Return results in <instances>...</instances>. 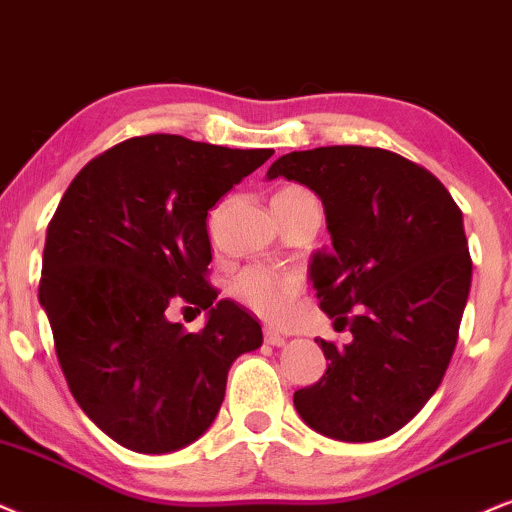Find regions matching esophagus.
<instances>
[{
	"instance_id": "obj_1",
	"label": "esophagus",
	"mask_w": 512,
	"mask_h": 512,
	"mask_svg": "<svg viewBox=\"0 0 512 512\" xmlns=\"http://www.w3.org/2000/svg\"><path fill=\"white\" fill-rule=\"evenodd\" d=\"M264 340H267L269 345H274V347H283L288 342L286 335L278 333L276 328H271V326H264Z\"/></svg>"
}]
</instances>
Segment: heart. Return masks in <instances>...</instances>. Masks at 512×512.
Returning a JSON list of instances; mask_svg holds the SVG:
<instances>
[{
    "label": "heart",
    "instance_id": "1",
    "mask_svg": "<svg viewBox=\"0 0 512 512\" xmlns=\"http://www.w3.org/2000/svg\"><path fill=\"white\" fill-rule=\"evenodd\" d=\"M295 198H314L312 193L304 191L302 186H286L276 193L274 200H295ZM302 293V281L288 271H276L267 267H250L241 271L234 281L236 300L248 307L250 312L269 321L283 319L297 297Z\"/></svg>",
    "mask_w": 512,
    "mask_h": 512
}]
</instances>
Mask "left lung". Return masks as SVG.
<instances>
[{"instance_id":"obj_1","label":"left lung","mask_w":512,"mask_h":512,"mask_svg":"<svg viewBox=\"0 0 512 512\" xmlns=\"http://www.w3.org/2000/svg\"><path fill=\"white\" fill-rule=\"evenodd\" d=\"M312 189L333 248L312 255L321 309L352 342L316 340L319 383L295 392L309 428L375 442L404 428L442 383L456 349L472 262L463 212L435 174L385 148L321 146L281 155L267 179Z\"/></svg>"}]
</instances>
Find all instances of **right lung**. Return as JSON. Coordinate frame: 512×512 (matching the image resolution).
<instances>
[{"instance_id": "1", "label": "right lung", "mask_w": 512, "mask_h": 512, "mask_svg": "<svg viewBox=\"0 0 512 512\" xmlns=\"http://www.w3.org/2000/svg\"><path fill=\"white\" fill-rule=\"evenodd\" d=\"M271 155L134 137L84 165L58 203L40 304L75 401L125 449L170 454L196 442L231 364L262 345L255 316L205 281L208 210ZM174 299L209 312L203 332L166 319Z\"/></svg>"}]
</instances>
